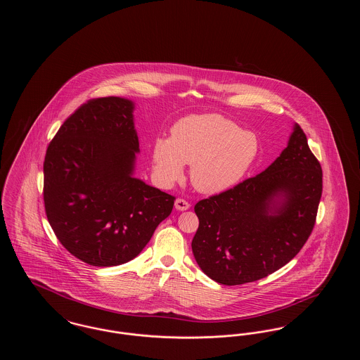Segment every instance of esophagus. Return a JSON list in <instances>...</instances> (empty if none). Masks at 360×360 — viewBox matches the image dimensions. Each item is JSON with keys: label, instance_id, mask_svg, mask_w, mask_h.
<instances>
[{"label": "esophagus", "instance_id": "obj_1", "mask_svg": "<svg viewBox=\"0 0 360 360\" xmlns=\"http://www.w3.org/2000/svg\"><path fill=\"white\" fill-rule=\"evenodd\" d=\"M188 207H190V204L186 200H184V198L175 200V209L176 210H188Z\"/></svg>", "mask_w": 360, "mask_h": 360}]
</instances>
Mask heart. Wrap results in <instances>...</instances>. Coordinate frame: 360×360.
I'll return each instance as SVG.
<instances>
[{
  "label": "heart",
  "mask_w": 360,
  "mask_h": 360,
  "mask_svg": "<svg viewBox=\"0 0 360 360\" xmlns=\"http://www.w3.org/2000/svg\"><path fill=\"white\" fill-rule=\"evenodd\" d=\"M259 153L251 131L216 113L190 115L172 127L170 139H156L153 147L155 172L165 182L178 179L185 165L202 193L217 194L238 185Z\"/></svg>",
  "instance_id": "obj_1"
}]
</instances>
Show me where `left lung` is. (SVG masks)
<instances>
[{
	"label": "left lung",
	"mask_w": 360,
	"mask_h": 360,
	"mask_svg": "<svg viewBox=\"0 0 360 360\" xmlns=\"http://www.w3.org/2000/svg\"><path fill=\"white\" fill-rule=\"evenodd\" d=\"M321 193L320 162L295 124L288 147L264 172L195 204V262L226 286L273 274L309 239Z\"/></svg>",
	"instance_id": "left-lung-1"
}]
</instances>
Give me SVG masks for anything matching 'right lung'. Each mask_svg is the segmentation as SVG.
<instances>
[{"label":"right lung","instance_id":"add662e5","mask_svg":"<svg viewBox=\"0 0 360 360\" xmlns=\"http://www.w3.org/2000/svg\"><path fill=\"white\" fill-rule=\"evenodd\" d=\"M134 103L89 100L62 124L44 158L49 223L71 255L110 267L136 257L170 216L175 197L134 176Z\"/></svg>","mask_w":360,"mask_h":360}]
</instances>
